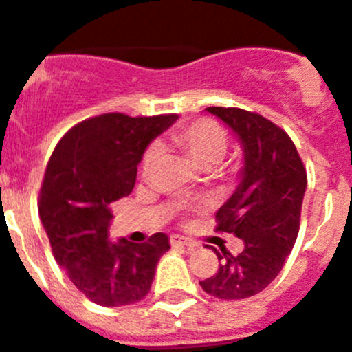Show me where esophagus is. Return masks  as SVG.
<instances>
[{
    "instance_id": "esophagus-1",
    "label": "esophagus",
    "mask_w": 352,
    "mask_h": 352,
    "mask_svg": "<svg viewBox=\"0 0 352 352\" xmlns=\"http://www.w3.org/2000/svg\"><path fill=\"white\" fill-rule=\"evenodd\" d=\"M170 245H173V247L182 245V247H186V248H194L195 241H192V239L188 238H182V236H170Z\"/></svg>"
}]
</instances>
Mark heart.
Instances as JSON below:
<instances>
[{
    "label": "heart",
    "instance_id": "1",
    "mask_svg": "<svg viewBox=\"0 0 352 352\" xmlns=\"http://www.w3.org/2000/svg\"><path fill=\"white\" fill-rule=\"evenodd\" d=\"M169 144L178 149L199 169H210L226 155L227 133L213 120H195L192 123L179 126L169 135ZM158 151L155 146H149L144 151L141 162L142 174H149L157 164Z\"/></svg>",
    "mask_w": 352,
    "mask_h": 352
}]
</instances>
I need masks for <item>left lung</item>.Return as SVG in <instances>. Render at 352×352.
<instances>
[{
	"mask_svg": "<svg viewBox=\"0 0 352 352\" xmlns=\"http://www.w3.org/2000/svg\"><path fill=\"white\" fill-rule=\"evenodd\" d=\"M208 113L231 126L245 148L239 186L214 217V231L232 232L245 248L238 256L213 248L219 270L199 284L220 300H243L275 280L296 243L307 169L287 132L268 118L239 107Z\"/></svg>",
	"mask_w": 352,
	"mask_h": 352,
	"instance_id": "obj_1",
	"label": "left lung"
}]
</instances>
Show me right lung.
Segmentation results:
<instances>
[{
    "mask_svg": "<svg viewBox=\"0 0 352 352\" xmlns=\"http://www.w3.org/2000/svg\"><path fill=\"white\" fill-rule=\"evenodd\" d=\"M176 114L132 118L107 113L72 126L43 174L38 213L56 263L84 296L102 307L141 301L169 250L164 232L144 243L109 241L111 204L133 190L146 146Z\"/></svg>",
    "mask_w": 352,
    "mask_h": 352,
    "instance_id": "obj_1",
    "label": "right lung"
}]
</instances>
